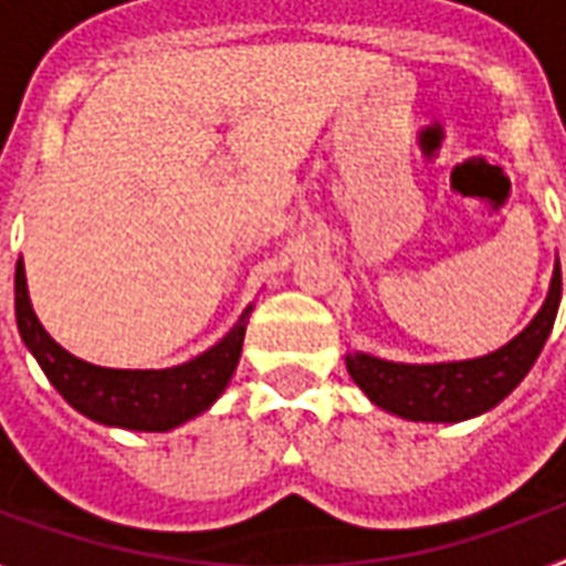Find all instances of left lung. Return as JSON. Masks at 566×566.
<instances>
[{"label": "left lung", "instance_id": "1", "mask_svg": "<svg viewBox=\"0 0 566 566\" xmlns=\"http://www.w3.org/2000/svg\"><path fill=\"white\" fill-rule=\"evenodd\" d=\"M560 304V265L548 283V295L525 332L482 358L401 365L368 353H349L346 370L356 386L386 413L410 422H464L492 410L534 368L539 349L555 325Z\"/></svg>", "mask_w": 566, "mask_h": 566}]
</instances>
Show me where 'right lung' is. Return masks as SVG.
I'll return each mask as SVG.
<instances>
[{"label":"right lung","instance_id":"obj_1","mask_svg":"<svg viewBox=\"0 0 566 566\" xmlns=\"http://www.w3.org/2000/svg\"><path fill=\"white\" fill-rule=\"evenodd\" d=\"M250 311L253 307L243 311L241 319L220 344L177 368H98L65 353L63 346L44 332V325L39 323V316L29 304L23 262H18V271H14V313H18L20 337L41 370L48 374L53 389L86 419L111 424V428H129V431H171L177 424L205 413L226 391L238 368Z\"/></svg>","mask_w":566,"mask_h":566}]
</instances>
